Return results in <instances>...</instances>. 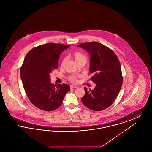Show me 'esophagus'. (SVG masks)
I'll use <instances>...</instances> for the list:
<instances>
[{
    "mask_svg": "<svg viewBox=\"0 0 152 152\" xmlns=\"http://www.w3.org/2000/svg\"><path fill=\"white\" fill-rule=\"evenodd\" d=\"M70 87H71V89H75V88H78L77 86H73V85H71V86H70Z\"/></svg>",
    "mask_w": 152,
    "mask_h": 152,
    "instance_id": "1",
    "label": "esophagus"
}]
</instances>
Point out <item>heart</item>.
<instances>
[{"label": "heart", "mask_w": 152, "mask_h": 152, "mask_svg": "<svg viewBox=\"0 0 152 152\" xmlns=\"http://www.w3.org/2000/svg\"><path fill=\"white\" fill-rule=\"evenodd\" d=\"M73 58H75V61H76V63L79 62V61H82V60H85V61L87 60V58H86V55L83 53H82V52H81L80 51H76V52H75L73 53ZM65 60H66L65 58H64L62 60L61 63V66L64 65ZM77 76L73 75V76H70L69 77V80L70 81H71L74 82V81H76L77 80Z\"/></svg>", "instance_id": "obj_1"}]
</instances>
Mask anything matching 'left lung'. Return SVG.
I'll use <instances>...</instances> for the list:
<instances>
[{
	"mask_svg": "<svg viewBox=\"0 0 152 152\" xmlns=\"http://www.w3.org/2000/svg\"><path fill=\"white\" fill-rule=\"evenodd\" d=\"M90 55L91 78L94 89L84 87L82 102L88 108L100 111L108 108L116 99L123 84L121 65L114 52L105 45L93 42L78 45Z\"/></svg>",
	"mask_w": 152,
	"mask_h": 152,
	"instance_id": "8db88e82",
	"label": "left lung"
}]
</instances>
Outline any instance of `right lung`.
I'll use <instances>...</instances> for the list:
<instances>
[{"mask_svg":"<svg viewBox=\"0 0 152 152\" xmlns=\"http://www.w3.org/2000/svg\"><path fill=\"white\" fill-rule=\"evenodd\" d=\"M69 46L47 43L32 48L27 53L20 68V77L26 94L37 108L52 111L59 108L65 94L69 91L68 84H52L50 73L58 68L63 51Z\"/></svg>","mask_w":152,"mask_h":152,"instance_id":"add662e5","label":"right lung"}]
</instances>
